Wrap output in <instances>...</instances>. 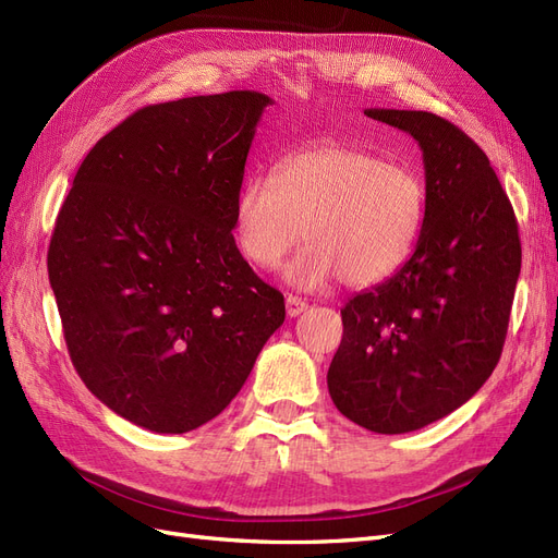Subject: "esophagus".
Instances as JSON below:
<instances>
[{
    "label": "esophagus",
    "mask_w": 558,
    "mask_h": 558,
    "mask_svg": "<svg viewBox=\"0 0 558 558\" xmlns=\"http://www.w3.org/2000/svg\"><path fill=\"white\" fill-rule=\"evenodd\" d=\"M307 302L298 298V295H286V312H289V316H300L302 312H307Z\"/></svg>",
    "instance_id": "esophagus-1"
}]
</instances>
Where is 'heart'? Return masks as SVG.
<instances>
[{
	"mask_svg": "<svg viewBox=\"0 0 558 558\" xmlns=\"http://www.w3.org/2000/svg\"><path fill=\"white\" fill-rule=\"evenodd\" d=\"M426 185L408 165L386 162L349 144H316L286 156L275 177L244 181L234 202V234L244 256L272 269L305 238L286 269L316 289L337 277L375 289L410 263L426 223Z\"/></svg>",
	"mask_w": 558,
	"mask_h": 558,
	"instance_id": "b5f03b06",
	"label": "heart"
}]
</instances>
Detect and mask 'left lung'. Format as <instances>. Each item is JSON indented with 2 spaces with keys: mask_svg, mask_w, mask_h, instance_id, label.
I'll list each match as a JSON object with an SVG mask.
<instances>
[{
  "mask_svg": "<svg viewBox=\"0 0 558 558\" xmlns=\"http://www.w3.org/2000/svg\"><path fill=\"white\" fill-rule=\"evenodd\" d=\"M424 150L426 223L410 263L342 310L328 391L353 424L418 430L492 377L521 272L514 209L484 150L428 111L365 109Z\"/></svg>",
  "mask_w": 558,
  "mask_h": 558,
  "instance_id": "obj_1",
  "label": "left lung"
}]
</instances>
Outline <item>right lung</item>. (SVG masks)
Instances as JSON below:
<instances>
[{
	"label": "right lung",
	"instance_id": "add662e5",
	"mask_svg": "<svg viewBox=\"0 0 558 558\" xmlns=\"http://www.w3.org/2000/svg\"><path fill=\"white\" fill-rule=\"evenodd\" d=\"M256 90L134 111L81 162L48 246L78 377L154 433H189L240 393L286 318L234 244Z\"/></svg>",
	"mask_w": 558,
	"mask_h": 558
}]
</instances>
